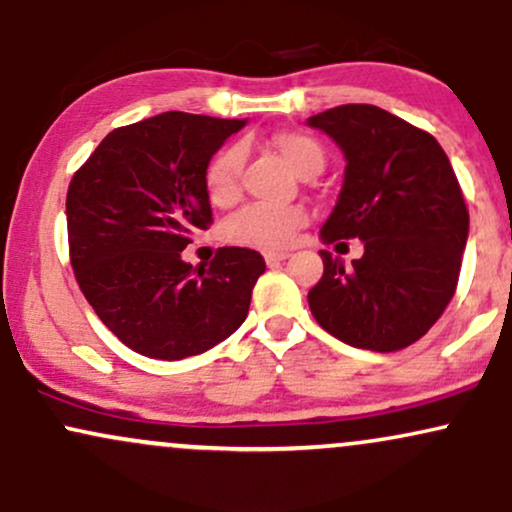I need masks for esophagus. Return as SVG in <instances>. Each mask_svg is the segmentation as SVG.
<instances>
[{
    "instance_id": "34e87169",
    "label": "esophagus",
    "mask_w": 512,
    "mask_h": 512,
    "mask_svg": "<svg viewBox=\"0 0 512 512\" xmlns=\"http://www.w3.org/2000/svg\"><path fill=\"white\" fill-rule=\"evenodd\" d=\"M264 260H267L269 267H274V264H281V262L289 260V252H267V255H264Z\"/></svg>"
}]
</instances>
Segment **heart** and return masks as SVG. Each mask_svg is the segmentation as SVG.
Segmentation results:
<instances>
[{
  "label": "heart",
  "mask_w": 512,
  "mask_h": 512,
  "mask_svg": "<svg viewBox=\"0 0 512 512\" xmlns=\"http://www.w3.org/2000/svg\"><path fill=\"white\" fill-rule=\"evenodd\" d=\"M272 146L279 151L286 166L298 175L320 173L325 166V151L313 137L301 132H279L272 137ZM240 170H243V151L238 146L221 151L207 170V192L211 202L231 204L240 192ZM308 221L298 207H272V204H250L231 216L226 223V236L231 243L257 250L289 248Z\"/></svg>",
  "instance_id": "obj_1"
}]
</instances>
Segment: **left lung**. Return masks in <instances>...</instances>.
I'll list each match as a JSON object with an SVG mask.
<instances>
[{
	"mask_svg": "<svg viewBox=\"0 0 512 512\" xmlns=\"http://www.w3.org/2000/svg\"><path fill=\"white\" fill-rule=\"evenodd\" d=\"M342 149L346 168L325 245L358 238L344 267L320 250L325 274L308 293L322 330L356 349L390 354L436 325L455 293L469 214L440 144L375 105H339L308 117Z\"/></svg>",
	"mask_w": 512,
	"mask_h": 512,
	"instance_id": "left-lung-1",
	"label": "left lung"
}]
</instances>
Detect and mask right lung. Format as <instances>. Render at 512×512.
Returning a JSON list of instances; mask_svg holds the SVG:
<instances>
[{
    "label": "right lung",
    "mask_w": 512,
    "mask_h": 512,
    "mask_svg": "<svg viewBox=\"0 0 512 512\" xmlns=\"http://www.w3.org/2000/svg\"><path fill=\"white\" fill-rule=\"evenodd\" d=\"M248 120L161 113L113 129L76 170L67 231L79 289L137 354L180 361L231 337L264 274L260 252L221 248L209 267L182 260L211 223V156Z\"/></svg>",
    "instance_id": "1"
}]
</instances>
